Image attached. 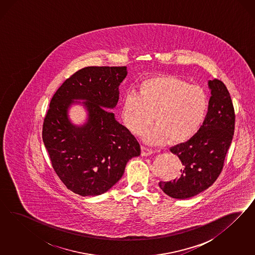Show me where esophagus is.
<instances>
[{
  "instance_id": "esophagus-1",
  "label": "esophagus",
  "mask_w": 255,
  "mask_h": 255,
  "mask_svg": "<svg viewBox=\"0 0 255 255\" xmlns=\"http://www.w3.org/2000/svg\"><path fill=\"white\" fill-rule=\"evenodd\" d=\"M155 151L152 148H149L147 147H142V155L143 156H148V155L153 154Z\"/></svg>"
}]
</instances>
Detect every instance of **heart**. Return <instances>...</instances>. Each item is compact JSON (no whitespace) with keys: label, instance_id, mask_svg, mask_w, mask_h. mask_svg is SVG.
<instances>
[{"label":"heart","instance_id":"heart-1","mask_svg":"<svg viewBox=\"0 0 255 255\" xmlns=\"http://www.w3.org/2000/svg\"><path fill=\"white\" fill-rule=\"evenodd\" d=\"M209 97L198 86L171 75L147 77L140 82L138 93L124 95L122 118L125 127L139 135L153 116L155 125L144 134L148 144L182 143L193 137L204 124Z\"/></svg>","mask_w":255,"mask_h":255}]
</instances>
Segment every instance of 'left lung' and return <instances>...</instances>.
<instances>
[{"mask_svg": "<svg viewBox=\"0 0 255 255\" xmlns=\"http://www.w3.org/2000/svg\"><path fill=\"white\" fill-rule=\"evenodd\" d=\"M208 85L211 96L204 124L190 140L170 148L182 163L180 177L159 182L172 198H191L212 185L223 170L231 145L235 111L230 93L221 80H209Z\"/></svg>", "mask_w": 255, "mask_h": 255, "instance_id": "1", "label": "left lung"}]
</instances>
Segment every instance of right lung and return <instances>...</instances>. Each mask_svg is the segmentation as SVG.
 <instances>
[{
  "mask_svg": "<svg viewBox=\"0 0 255 255\" xmlns=\"http://www.w3.org/2000/svg\"><path fill=\"white\" fill-rule=\"evenodd\" d=\"M126 76L125 66L85 67L66 79L50 101L43 141L58 177L81 196L108 192L123 177L128 161L141 153L137 140L111 112ZM73 104L86 110L81 126L69 120Z\"/></svg>",
  "mask_w": 255,
  "mask_h": 255,
  "instance_id": "right-lung-1",
  "label": "right lung"
}]
</instances>
